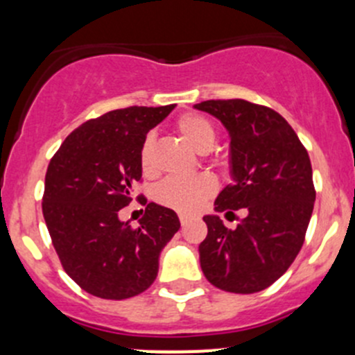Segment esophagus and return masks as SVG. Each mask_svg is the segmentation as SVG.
I'll use <instances>...</instances> for the list:
<instances>
[{"instance_id":"1","label":"esophagus","mask_w":355,"mask_h":355,"mask_svg":"<svg viewBox=\"0 0 355 355\" xmlns=\"http://www.w3.org/2000/svg\"><path fill=\"white\" fill-rule=\"evenodd\" d=\"M179 220H181V225H186L189 222V215L181 214V215H179Z\"/></svg>"}]
</instances>
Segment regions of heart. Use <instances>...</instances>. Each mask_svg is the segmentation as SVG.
Segmentation results:
<instances>
[{"instance_id": "obj_1", "label": "heart", "mask_w": 355, "mask_h": 355, "mask_svg": "<svg viewBox=\"0 0 355 355\" xmlns=\"http://www.w3.org/2000/svg\"><path fill=\"white\" fill-rule=\"evenodd\" d=\"M176 128L186 144L191 145L195 150L207 152L217 138V130L205 116L184 114L178 119ZM152 148L153 138L148 135L140 148V166L145 174L152 173ZM217 189V182L208 174H196L191 178H169L160 182L155 188V202L167 208L181 211V214H193L202 207L205 200Z\"/></svg>"}]
</instances>
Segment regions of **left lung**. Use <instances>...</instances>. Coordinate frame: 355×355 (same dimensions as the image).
I'll return each mask as SVG.
<instances>
[{"mask_svg":"<svg viewBox=\"0 0 355 355\" xmlns=\"http://www.w3.org/2000/svg\"><path fill=\"white\" fill-rule=\"evenodd\" d=\"M195 109L225 126L231 138V184L215 211L246 208L236 229L205 215L200 265L211 286L236 294L270 287L287 272L304 243L316 191L304 145L279 112L243 98L205 101Z\"/></svg>","mask_w":355,"mask_h":355,"instance_id":"obj_1","label":"left lung"}]
</instances>
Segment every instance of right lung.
<instances>
[{"instance_id": "1", "label": "right lung", "mask_w": 355, "mask_h": 355, "mask_svg": "<svg viewBox=\"0 0 355 355\" xmlns=\"http://www.w3.org/2000/svg\"><path fill=\"white\" fill-rule=\"evenodd\" d=\"M174 107L105 112L71 131L51 159L44 220L64 272L89 294L121 301L147 291L160 251L181 227L176 211L157 203L137 229L118 215L141 179V144Z\"/></svg>"}]
</instances>
